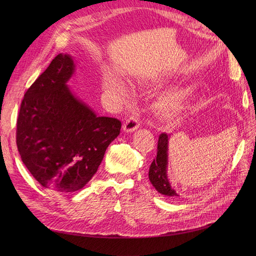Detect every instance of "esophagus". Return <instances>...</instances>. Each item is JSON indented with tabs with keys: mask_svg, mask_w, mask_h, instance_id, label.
I'll return each instance as SVG.
<instances>
[{
	"mask_svg": "<svg viewBox=\"0 0 256 256\" xmlns=\"http://www.w3.org/2000/svg\"><path fill=\"white\" fill-rule=\"evenodd\" d=\"M138 127H140V120H138L136 116H129L125 124H124L122 129L126 132H132V131H136Z\"/></svg>",
	"mask_w": 256,
	"mask_h": 256,
	"instance_id": "obj_1",
	"label": "esophagus"
}]
</instances>
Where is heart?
Here are the masks:
<instances>
[{"label": "heart", "instance_id": "1", "mask_svg": "<svg viewBox=\"0 0 256 256\" xmlns=\"http://www.w3.org/2000/svg\"><path fill=\"white\" fill-rule=\"evenodd\" d=\"M109 84L114 92H118L122 96L127 95L130 90L127 82L120 79H111ZM192 94L193 90L191 88L171 90L157 98L156 102H154V108L162 116L173 118V116L182 113L184 108L187 106Z\"/></svg>", "mask_w": 256, "mask_h": 256}]
</instances>
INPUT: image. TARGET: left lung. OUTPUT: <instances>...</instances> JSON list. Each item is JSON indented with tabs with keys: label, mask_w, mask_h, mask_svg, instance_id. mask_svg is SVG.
<instances>
[{
	"label": "left lung",
	"mask_w": 256,
	"mask_h": 256,
	"mask_svg": "<svg viewBox=\"0 0 256 256\" xmlns=\"http://www.w3.org/2000/svg\"><path fill=\"white\" fill-rule=\"evenodd\" d=\"M168 138L166 134H161L158 140L157 157L150 166L148 177L152 184L160 194L170 198H180V194L172 188L168 178Z\"/></svg>",
	"instance_id": "8db88e82"
}]
</instances>
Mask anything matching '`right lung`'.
I'll return each instance as SVG.
<instances>
[{
  "label": "right lung",
  "mask_w": 256,
  "mask_h": 256,
  "mask_svg": "<svg viewBox=\"0 0 256 256\" xmlns=\"http://www.w3.org/2000/svg\"><path fill=\"white\" fill-rule=\"evenodd\" d=\"M76 70L60 53L26 90L17 120V146L30 173L58 192L82 189L118 138L122 122L97 116L67 86Z\"/></svg>",
  "instance_id": "obj_1"
}]
</instances>
